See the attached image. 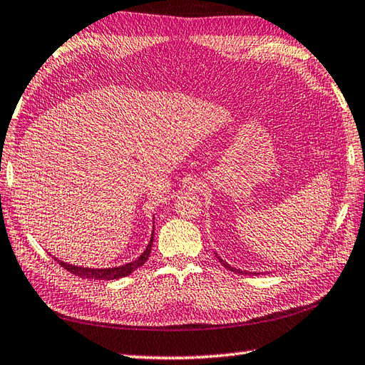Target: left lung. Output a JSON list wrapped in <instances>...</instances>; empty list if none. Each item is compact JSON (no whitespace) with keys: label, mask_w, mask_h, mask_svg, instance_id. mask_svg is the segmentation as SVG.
<instances>
[{"label":"left lung","mask_w":365,"mask_h":365,"mask_svg":"<svg viewBox=\"0 0 365 365\" xmlns=\"http://www.w3.org/2000/svg\"><path fill=\"white\" fill-rule=\"evenodd\" d=\"M219 259H220V258H219ZM220 263H222V264H224V266L227 267V269H230V271H233V272H237V274H247V272H245V271L242 272V271H240V269H236V267H232V266H230V264H227V263L224 262V259H220Z\"/></svg>","instance_id":"8db88e82"}]
</instances>
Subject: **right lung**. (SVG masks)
<instances>
[{
	"mask_svg": "<svg viewBox=\"0 0 365 365\" xmlns=\"http://www.w3.org/2000/svg\"><path fill=\"white\" fill-rule=\"evenodd\" d=\"M153 241H154V236L151 237L150 244H148L146 250L135 259V262L123 264V266H118V267H108V269H91V267L72 266V264H68L64 262H59V259H56V258L55 259L64 267L66 271H69L71 274H73V276H78V277H83V279H94V280H115V279L129 276V274H132L133 271L138 269V267L146 262L148 257H150Z\"/></svg>",
	"mask_w": 365,
	"mask_h": 365,
	"instance_id": "right-lung-1",
	"label": "right lung"
}]
</instances>
